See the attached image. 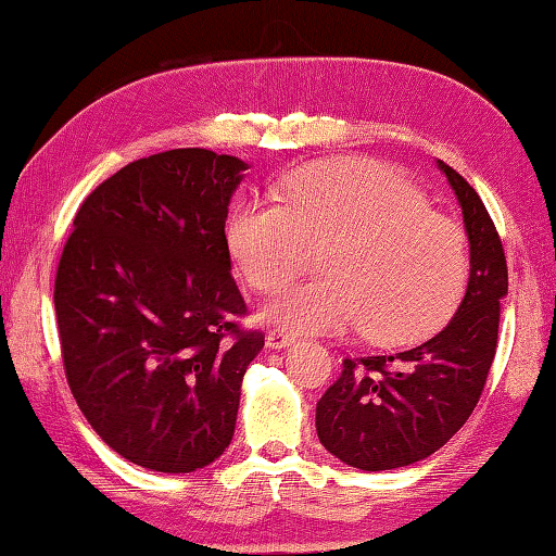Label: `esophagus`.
Wrapping results in <instances>:
<instances>
[{"mask_svg":"<svg viewBox=\"0 0 556 556\" xmlns=\"http://www.w3.org/2000/svg\"><path fill=\"white\" fill-rule=\"evenodd\" d=\"M266 343L270 345V349H288V345L295 343V333L288 329H274V331H268Z\"/></svg>","mask_w":556,"mask_h":556,"instance_id":"esophagus-1","label":"esophagus"}]
</instances>
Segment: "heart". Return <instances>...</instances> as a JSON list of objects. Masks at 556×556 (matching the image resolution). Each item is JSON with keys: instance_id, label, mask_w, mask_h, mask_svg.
<instances>
[{"instance_id": "heart-1", "label": "heart", "mask_w": 556, "mask_h": 556, "mask_svg": "<svg viewBox=\"0 0 556 556\" xmlns=\"http://www.w3.org/2000/svg\"><path fill=\"white\" fill-rule=\"evenodd\" d=\"M324 244L327 278L282 290L266 319L300 331L365 324L368 339L404 343L435 329L463 298V227L368 156L302 166L282 184V205L244 201L227 219L229 254L261 292L278 290L305 266L309 247Z\"/></svg>"}]
</instances>
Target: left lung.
<instances>
[{"instance_id": "8db88e82", "label": "left lung", "mask_w": 556, "mask_h": 556, "mask_svg": "<svg viewBox=\"0 0 556 556\" xmlns=\"http://www.w3.org/2000/svg\"><path fill=\"white\" fill-rule=\"evenodd\" d=\"M463 207L469 239L465 298L445 327L414 349L345 358L317 402V435L341 463L382 472L441 450L486 384L496 355L501 300L508 295L504 247L477 191L438 160Z\"/></svg>"}]
</instances>
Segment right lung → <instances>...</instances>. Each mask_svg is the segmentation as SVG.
Masks as SVG:
<instances>
[{
  "label": "right lung",
  "instance_id": "obj_1",
  "mask_svg": "<svg viewBox=\"0 0 556 556\" xmlns=\"http://www.w3.org/2000/svg\"><path fill=\"white\" fill-rule=\"evenodd\" d=\"M249 164L188 148L93 188L55 278L70 390L101 441L152 472H195L232 443L249 363L264 349L225 237Z\"/></svg>",
  "mask_w": 556,
  "mask_h": 556
}]
</instances>
